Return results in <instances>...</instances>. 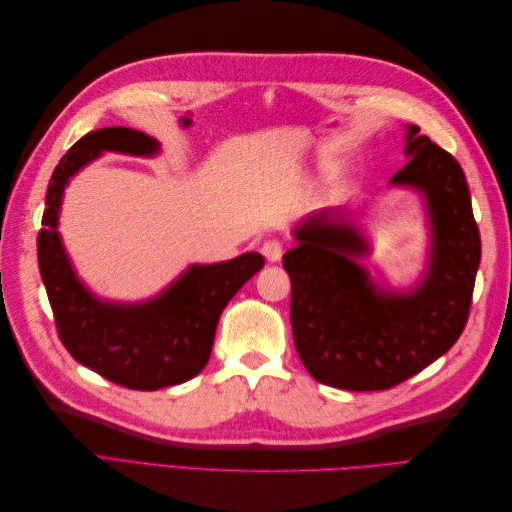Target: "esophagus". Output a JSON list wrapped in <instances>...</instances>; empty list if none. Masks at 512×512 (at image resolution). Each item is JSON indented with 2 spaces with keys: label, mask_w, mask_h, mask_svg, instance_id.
<instances>
[{
  "label": "esophagus",
  "mask_w": 512,
  "mask_h": 512,
  "mask_svg": "<svg viewBox=\"0 0 512 512\" xmlns=\"http://www.w3.org/2000/svg\"><path fill=\"white\" fill-rule=\"evenodd\" d=\"M260 252L265 254V258H267L269 262H277V260L282 258V254H284V243H282L280 239H269V241L262 243Z\"/></svg>",
  "instance_id": "esophagus-1"
}]
</instances>
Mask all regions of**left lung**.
<instances>
[{
    "label": "left lung",
    "mask_w": 512,
    "mask_h": 512,
    "mask_svg": "<svg viewBox=\"0 0 512 512\" xmlns=\"http://www.w3.org/2000/svg\"><path fill=\"white\" fill-rule=\"evenodd\" d=\"M406 156L391 183L425 196L431 224L429 269L412 292L374 286L359 262L365 235L333 209L307 218L284 254L294 346L312 378L335 389H391L451 350L468 322L480 232L466 175L418 126H408Z\"/></svg>",
    "instance_id": "1"
}]
</instances>
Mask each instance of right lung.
Wrapping results in <instances>:
<instances>
[{"label": "right lung", "instance_id": "right-lung-1", "mask_svg": "<svg viewBox=\"0 0 512 512\" xmlns=\"http://www.w3.org/2000/svg\"><path fill=\"white\" fill-rule=\"evenodd\" d=\"M158 149L156 138L132 128L85 134L55 168L38 232L40 275L61 344L81 365L134 391H158L200 374L224 307L265 267L256 252L218 265H192L160 297L136 305L100 301L81 284L57 232L68 179L102 151L153 156Z\"/></svg>", "mask_w": 512, "mask_h": 512}]
</instances>
